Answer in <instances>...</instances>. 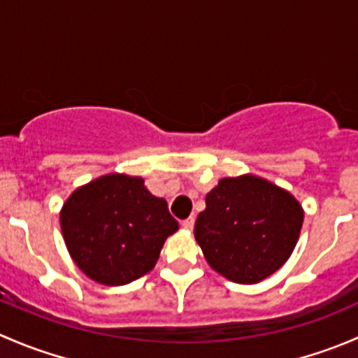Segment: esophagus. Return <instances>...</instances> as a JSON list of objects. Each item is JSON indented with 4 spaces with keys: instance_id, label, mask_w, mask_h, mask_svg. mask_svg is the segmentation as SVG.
Returning <instances> with one entry per match:
<instances>
[{
    "instance_id": "esophagus-1",
    "label": "esophagus",
    "mask_w": 358,
    "mask_h": 358,
    "mask_svg": "<svg viewBox=\"0 0 358 358\" xmlns=\"http://www.w3.org/2000/svg\"><path fill=\"white\" fill-rule=\"evenodd\" d=\"M194 223H196V220H194L192 216H190V218L183 220L182 227H183V229H185V230H192V229H194Z\"/></svg>"
}]
</instances>
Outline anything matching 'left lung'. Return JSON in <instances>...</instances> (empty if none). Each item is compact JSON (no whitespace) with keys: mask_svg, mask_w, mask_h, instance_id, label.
I'll return each mask as SVG.
<instances>
[{"mask_svg":"<svg viewBox=\"0 0 358 358\" xmlns=\"http://www.w3.org/2000/svg\"><path fill=\"white\" fill-rule=\"evenodd\" d=\"M301 225L303 209L289 192L246 175L220 180L206 196L194 234L216 272L256 284L286 263Z\"/></svg>","mask_w":358,"mask_h":358,"instance_id":"left-lung-1","label":"left lung"}]
</instances>
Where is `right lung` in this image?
I'll return each mask as SVG.
<instances>
[{
	"label": "right lung",
	"instance_id": "add662e5",
	"mask_svg": "<svg viewBox=\"0 0 358 358\" xmlns=\"http://www.w3.org/2000/svg\"><path fill=\"white\" fill-rule=\"evenodd\" d=\"M60 227L72 259L90 279L122 286L154 268L178 222L142 178L114 173L76 190L64 204Z\"/></svg>",
	"mask_w": 358,
	"mask_h": 358
}]
</instances>
